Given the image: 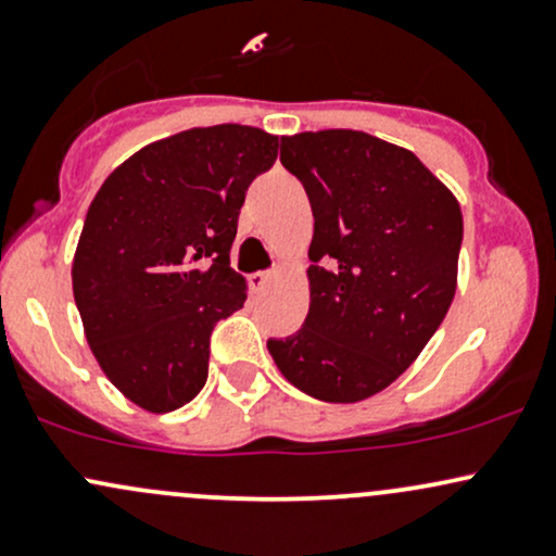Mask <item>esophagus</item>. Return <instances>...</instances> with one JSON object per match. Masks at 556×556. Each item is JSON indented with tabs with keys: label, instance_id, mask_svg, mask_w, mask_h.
<instances>
[{
	"label": "esophagus",
	"instance_id": "esophagus-1",
	"mask_svg": "<svg viewBox=\"0 0 556 556\" xmlns=\"http://www.w3.org/2000/svg\"><path fill=\"white\" fill-rule=\"evenodd\" d=\"M248 282H251L253 290H264V287L271 282V271H253L251 277H248Z\"/></svg>",
	"mask_w": 556,
	"mask_h": 556
}]
</instances>
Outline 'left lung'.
<instances>
[{
  "label": "left lung",
  "instance_id": "obj_1",
  "mask_svg": "<svg viewBox=\"0 0 556 556\" xmlns=\"http://www.w3.org/2000/svg\"><path fill=\"white\" fill-rule=\"evenodd\" d=\"M279 159L314 212L311 308L303 329L266 344L300 392L366 400L410 368L450 311L460 203L413 151L361 130L298 132Z\"/></svg>",
  "mask_w": 556,
  "mask_h": 556
}]
</instances>
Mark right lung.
<instances>
[{"label":"right lung","instance_id":"1","mask_svg":"<svg viewBox=\"0 0 556 556\" xmlns=\"http://www.w3.org/2000/svg\"><path fill=\"white\" fill-rule=\"evenodd\" d=\"M277 149L258 127H193L119 164L88 206L75 305L101 371L143 410H177L206 384L216 321L245 303L229 266L240 206Z\"/></svg>","mask_w":556,"mask_h":556}]
</instances>
